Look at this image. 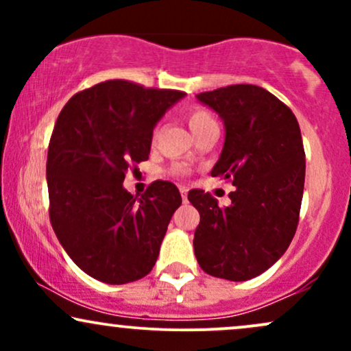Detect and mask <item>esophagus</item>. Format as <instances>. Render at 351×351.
I'll use <instances>...</instances> for the list:
<instances>
[{"mask_svg": "<svg viewBox=\"0 0 351 351\" xmlns=\"http://www.w3.org/2000/svg\"><path fill=\"white\" fill-rule=\"evenodd\" d=\"M180 193H181V199H183V203H186V201H188V198H186L188 189L186 188H180Z\"/></svg>", "mask_w": 351, "mask_h": 351, "instance_id": "esophagus-1", "label": "esophagus"}]
</instances>
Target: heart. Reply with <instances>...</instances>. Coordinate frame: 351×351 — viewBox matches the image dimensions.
<instances>
[{"label": "heart", "mask_w": 351, "mask_h": 351, "mask_svg": "<svg viewBox=\"0 0 351 351\" xmlns=\"http://www.w3.org/2000/svg\"><path fill=\"white\" fill-rule=\"evenodd\" d=\"M186 122L189 125V130L193 132V135L198 134L199 130H203V128L209 127V125H216L215 119H213V115L209 114L208 110H204V108L201 107H191L186 110ZM173 175L176 176H183L186 175V168L183 167H175L171 170Z\"/></svg>", "instance_id": "b5f03b06"}]
</instances>
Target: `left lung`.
<instances>
[{"mask_svg":"<svg viewBox=\"0 0 351 351\" xmlns=\"http://www.w3.org/2000/svg\"><path fill=\"white\" fill-rule=\"evenodd\" d=\"M226 128L211 176L229 180L231 204L221 208L203 189L188 193L199 213L195 256L213 277L243 282L267 271L287 251L299 224L305 152L292 110L252 84L196 95Z\"/></svg>","mask_w":351,"mask_h":351,"instance_id":"1","label":"left lung"}]
</instances>
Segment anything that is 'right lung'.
I'll list each match as a JSON object with an SVG mask.
<instances>
[{
	"instance_id": "obj_1",
	"label": "right lung",
	"mask_w": 351,
	"mask_h": 351,
	"mask_svg": "<svg viewBox=\"0 0 351 351\" xmlns=\"http://www.w3.org/2000/svg\"><path fill=\"white\" fill-rule=\"evenodd\" d=\"M184 92L106 80L64 106L52 130L46 176L49 219L64 251L106 284L152 271L173 213L170 181H153L140 198L123 188L132 165L148 160L153 128Z\"/></svg>"
}]
</instances>
